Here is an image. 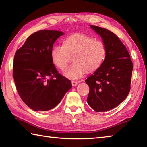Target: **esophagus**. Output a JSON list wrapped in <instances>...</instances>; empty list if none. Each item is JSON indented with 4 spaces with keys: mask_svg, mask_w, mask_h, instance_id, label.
Listing matches in <instances>:
<instances>
[{
    "mask_svg": "<svg viewBox=\"0 0 147 147\" xmlns=\"http://www.w3.org/2000/svg\"><path fill=\"white\" fill-rule=\"evenodd\" d=\"M71 83H72V85L73 86H76V85L78 84V81H72V82H71Z\"/></svg>",
    "mask_w": 147,
    "mask_h": 147,
    "instance_id": "obj_1",
    "label": "esophagus"
}]
</instances>
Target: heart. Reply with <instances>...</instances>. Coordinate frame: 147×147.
<instances>
[{"mask_svg":"<svg viewBox=\"0 0 147 147\" xmlns=\"http://www.w3.org/2000/svg\"><path fill=\"white\" fill-rule=\"evenodd\" d=\"M106 54V46L102 40L78 33L66 37L63 46H54L51 51V59L54 65L64 71L73 58L74 63L64 72V76L78 80L86 71L92 72L98 69Z\"/></svg>","mask_w":147,"mask_h":147,"instance_id":"1","label":"heart"}]
</instances>
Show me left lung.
Wrapping results in <instances>:
<instances>
[{
  "mask_svg": "<svg viewBox=\"0 0 147 147\" xmlns=\"http://www.w3.org/2000/svg\"><path fill=\"white\" fill-rule=\"evenodd\" d=\"M90 27L100 35L107 54L101 66L85 80L90 87L88 105L96 112L116 108L130 90L133 63L125 46L113 32L100 27Z\"/></svg>",
  "mask_w": 147,
  "mask_h": 147,
  "instance_id": "left-lung-1",
  "label": "left lung"
}]
</instances>
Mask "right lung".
<instances>
[{
  "mask_svg": "<svg viewBox=\"0 0 147 147\" xmlns=\"http://www.w3.org/2000/svg\"><path fill=\"white\" fill-rule=\"evenodd\" d=\"M64 33L42 30L33 33L17 50L13 77L20 98L34 111H48L60 103L72 87L58 73L51 59L54 43Z\"/></svg>",
  "mask_w": 147,
  "mask_h": 147,
  "instance_id": "1",
  "label": "right lung"
}]
</instances>
